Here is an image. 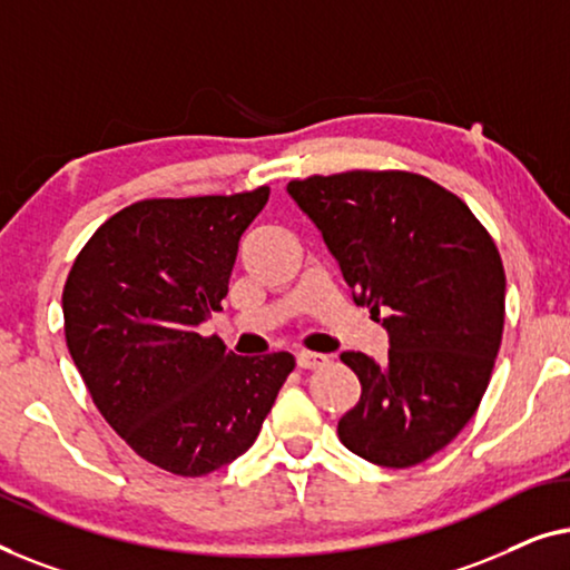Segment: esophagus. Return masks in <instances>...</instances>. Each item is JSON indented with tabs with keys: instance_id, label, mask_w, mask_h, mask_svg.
Listing matches in <instances>:
<instances>
[{
	"instance_id": "34e87169",
	"label": "esophagus",
	"mask_w": 570,
	"mask_h": 570,
	"mask_svg": "<svg viewBox=\"0 0 570 570\" xmlns=\"http://www.w3.org/2000/svg\"><path fill=\"white\" fill-rule=\"evenodd\" d=\"M327 364L325 354H315V351H296V366L299 368H320Z\"/></svg>"
}]
</instances>
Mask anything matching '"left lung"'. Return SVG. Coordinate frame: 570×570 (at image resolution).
Here are the masks:
<instances>
[{"label": "left lung", "mask_w": 570, "mask_h": 570, "mask_svg": "<svg viewBox=\"0 0 570 570\" xmlns=\"http://www.w3.org/2000/svg\"><path fill=\"white\" fill-rule=\"evenodd\" d=\"M358 307L387 331V358L343 351L362 397L338 421L351 452L411 468L444 449L485 395L503 333L507 276L468 204L423 175L354 170L292 180Z\"/></svg>", "instance_id": "8db88e82"}]
</instances>
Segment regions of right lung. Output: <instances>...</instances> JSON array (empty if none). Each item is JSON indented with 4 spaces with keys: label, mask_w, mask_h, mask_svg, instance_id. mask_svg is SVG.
Segmentation results:
<instances>
[{
    "label": "right lung",
    "mask_w": 570,
    "mask_h": 570,
    "mask_svg": "<svg viewBox=\"0 0 570 570\" xmlns=\"http://www.w3.org/2000/svg\"><path fill=\"white\" fill-rule=\"evenodd\" d=\"M250 194L147 198L102 224L63 286L69 354L110 426L144 460L198 478L253 446L294 368L286 351L237 356L198 325L222 309Z\"/></svg>",
    "instance_id": "add662e5"
}]
</instances>
